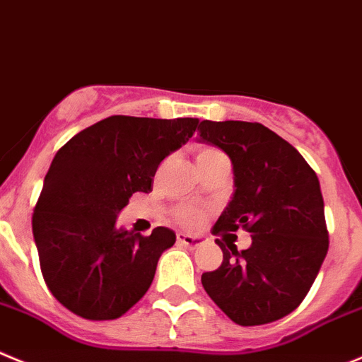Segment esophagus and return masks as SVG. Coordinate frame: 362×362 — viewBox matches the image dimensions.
<instances>
[{
  "instance_id": "esophagus-1",
  "label": "esophagus",
  "mask_w": 362,
  "mask_h": 362,
  "mask_svg": "<svg viewBox=\"0 0 362 362\" xmlns=\"http://www.w3.org/2000/svg\"><path fill=\"white\" fill-rule=\"evenodd\" d=\"M177 241L180 243V245L187 246V248H198V246L204 245V239L194 238V235H189V234H185V232H178Z\"/></svg>"
}]
</instances>
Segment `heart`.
<instances>
[{"label": "heart", "mask_w": 362, "mask_h": 362, "mask_svg": "<svg viewBox=\"0 0 362 362\" xmlns=\"http://www.w3.org/2000/svg\"><path fill=\"white\" fill-rule=\"evenodd\" d=\"M216 153H221V151L214 150V148H200L197 153V158L211 157V155H216ZM177 218L182 225H189V227H192V225H198V223L202 221V212L197 211V209H180V211L177 212Z\"/></svg>", "instance_id": "obj_1"}]
</instances>
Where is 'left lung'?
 I'll list each match as a JSON object with an SVG mask.
<instances>
[{"label": "left lung", "mask_w": 362, "mask_h": 362, "mask_svg": "<svg viewBox=\"0 0 362 362\" xmlns=\"http://www.w3.org/2000/svg\"><path fill=\"white\" fill-rule=\"evenodd\" d=\"M198 135L234 164V198L212 234H252V246L241 252L216 239L223 262L202 275L204 289L238 325L276 322L303 302L329 250L318 177L296 148L261 123L205 119Z\"/></svg>", "instance_id": "left-lung-1"}]
</instances>
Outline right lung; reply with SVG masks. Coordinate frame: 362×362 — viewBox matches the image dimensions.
I'll list each match as a JSON object with an SVG mask.
<instances>
[{"instance_id": "add662e5", "label": "right lung", "mask_w": 362, "mask_h": 362, "mask_svg": "<svg viewBox=\"0 0 362 362\" xmlns=\"http://www.w3.org/2000/svg\"><path fill=\"white\" fill-rule=\"evenodd\" d=\"M198 127L194 117L110 116L71 137L53 158L32 216L44 282L90 322L123 316L150 289L175 232L119 230L134 192H150L158 164Z\"/></svg>"}]
</instances>
